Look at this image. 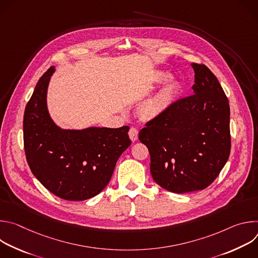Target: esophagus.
Listing matches in <instances>:
<instances>
[{
  "mask_svg": "<svg viewBox=\"0 0 258 258\" xmlns=\"http://www.w3.org/2000/svg\"><path fill=\"white\" fill-rule=\"evenodd\" d=\"M128 136L131 138V140L133 142L137 141L138 140V136H139V131L136 128V127H131L130 128V132H128Z\"/></svg>",
  "mask_w": 258,
  "mask_h": 258,
  "instance_id": "1",
  "label": "esophagus"
}]
</instances>
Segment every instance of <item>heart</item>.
<instances>
[{"mask_svg":"<svg viewBox=\"0 0 258 258\" xmlns=\"http://www.w3.org/2000/svg\"><path fill=\"white\" fill-rule=\"evenodd\" d=\"M168 78V73L165 71H158L155 75L157 82H163ZM177 91V84L174 81H169L148 103L145 105V113L147 115H156L172 101Z\"/></svg>","mask_w":258,"mask_h":258,"instance_id":"heart-1","label":"heart"}]
</instances>
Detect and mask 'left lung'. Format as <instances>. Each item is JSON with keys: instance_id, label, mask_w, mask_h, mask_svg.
I'll use <instances>...</instances> for the list:
<instances>
[{"instance_id": "obj_1", "label": "left lung", "mask_w": 258, "mask_h": 258, "mask_svg": "<svg viewBox=\"0 0 258 258\" xmlns=\"http://www.w3.org/2000/svg\"><path fill=\"white\" fill-rule=\"evenodd\" d=\"M191 66L193 95L169 105L139 133L150 152L153 179L177 194L207 188L231 152L229 100L207 66Z\"/></svg>"}]
</instances>
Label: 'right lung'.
<instances>
[{"instance_id":"add662e5","label":"right lung","mask_w":258,"mask_h":258,"mask_svg":"<svg viewBox=\"0 0 258 258\" xmlns=\"http://www.w3.org/2000/svg\"><path fill=\"white\" fill-rule=\"evenodd\" d=\"M55 67L36 84L23 118L24 151L33 175L68 201L90 199L104 190L119 156L128 148V126L63 130L51 118L47 91Z\"/></svg>"}]
</instances>
